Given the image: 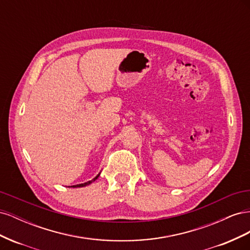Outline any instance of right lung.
<instances>
[{
    "mask_svg": "<svg viewBox=\"0 0 250 250\" xmlns=\"http://www.w3.org/2000/svg\"><path fill=\"white\" fill-rule=\"evenodd\" d=\"M99 175H100V174H98V175H97L94 179H92V180H88V181H86V183H84V184H80V185H76V186H73V187H74V188H80V187H85V186H88L89 184H92L93 181H95L98 177H99Z\"/></svg>",
    "mask_w": 250,
    "mask_h": 250,
    "instance_id": "1",
    "label": "right lung"
}]
</instances>
